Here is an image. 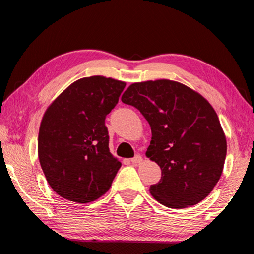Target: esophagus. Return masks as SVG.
<instances>
[{
	"mask_svg": "<svg viewBox=\"0 0 254 254\" xmlns=\"http://www.w3.org/2000/svg\"><path fill=\"white\" fill-rule=\"evenodd\" d=\"M143 161V158H142V156H139V155H136L135 157H133L132 159H131V163L132 164H134V165H138V164H141Z\"/></svg>",
	"mask_w": 254,
	"mask_h": 254,
	"instance_id": "1",
	"label": "esophagus"
}]
</instances>
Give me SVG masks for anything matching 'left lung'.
Instances as JSON below:
<instances>
[{
  "label": "left lung",
  "instance_id": "8db88e82",
  "mask_svg": "<svg viewBox=\"0 0 254 254\" xmlns=\"http://www.w3.org/2000/svg\"><path fill=\"white\" fill-rule=\"evenodd\" d=\"M122 102L135 107L152 130L146 156L161 179L150 186L156 201L185 208L206 197L222 176L227 142L209 102L188 86L169 79L134 83Z\"/></svg>",
  "mask_w": 254,
  "mask_h": 254
}]
</instances>
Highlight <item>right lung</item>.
<instances>
[{"label":"right lung","mask_w":254,"mask_h":254,"mask_svg":"<svg viewBox=\"0 0 254 254\" xmlns=\"http://www.w3.org/2000/svg\"><path fill=\"white\" fill-rule=\"evenodd\" d=\"M126 83L104 76L80 78L48 107L38 136V157L53 191L89 203L109 190L121 163L109 150L105 126Z\"/></svg>","instance_id":"1"}]
</instances>
